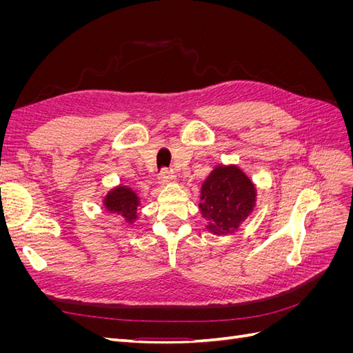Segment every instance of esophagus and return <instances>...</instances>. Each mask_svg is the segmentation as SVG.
Here are the masks:
<instances>
[{"label":"esophagus","mask_w":353,"mask_h":353,"mask_svg":"<svg viewBox=\"0 0 353 353\" xmlns=\"http://www.w3.org/2000/svg\"><path fill=\"white\" fill-rule=\"evenodd\" d=\"M174 179H175V176L172 175V172H170V170H168V169H163L159 175V184L160 185H168L170 183H174Z\"/></svg>","instance_id":"esophagus-1"}]
</instances>
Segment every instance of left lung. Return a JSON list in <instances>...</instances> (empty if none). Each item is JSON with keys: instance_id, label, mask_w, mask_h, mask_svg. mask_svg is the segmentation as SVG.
Masks as SVG:
<instances>
[{"instance_id": "1", "label": "left lung", "mask_w": 353, "mask_h": 353, "mask_svg": "<svg viewBox=\"0 0 353 353\" xmlns=\"http://www.w3.org/2000/svg\"><path fill=\"white\" fill-rule=\"evenodd\" d=\"M258 201V187L236 165H216L200 188L199 210L205 228L218 237L239 232L241 223L252 216Z\"/></svg>"}]
</instances>
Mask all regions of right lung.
<instances>
[{"instance_id":"obj_1","label":"right lung","mask_w":353,"mask_h":353,"mask_svg":"<svg viewBox=\"0 0 353 353\" xmlns=\"http://www.w3.org/2000/svg\"><path fill=\"white\" fill-rule=\"evenodd\" d=\"M101 206L105 213L119 215L126 227H132L140 218L138 212L141 209V197L130 185L117 184L104 194Z\"/></svg>"}]
</instances>
